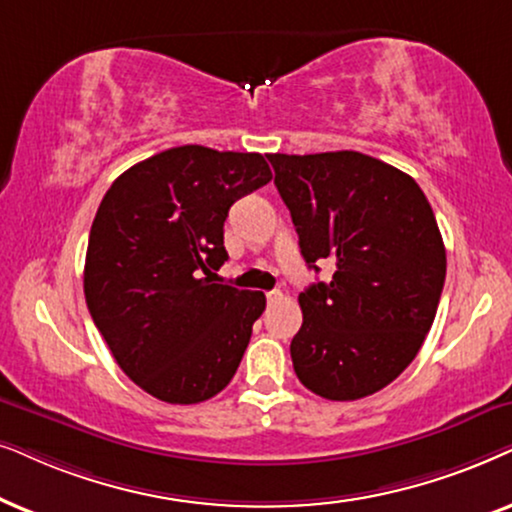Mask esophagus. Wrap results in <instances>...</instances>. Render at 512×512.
Masks as SVG:
<instances>
[{"mask_svg":"<svg viewBox=\"0 0 512 512\" xmlns=\"http://www.w3.org/2000/svg\"><path fill=\"white\" fill-rule=\"evenodd\" d=\"M283 299V292H278V290H271V292H267V302L269 304H278Z\"/></svg>","mask_w":512,"mask_h":512,"instance_id":"obj_1","label":"esophagus"}]
</instances>
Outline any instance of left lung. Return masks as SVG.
Returning a JSON list of instances; mask_svg holds the SVG:
<instances>
[{"mask_svg": "<svg viewBox=\"0 0 512 512\" xmlns=\"http://www.w3.org/2000/svg\"><path fill=\"white\" fill-rule=\"evenodd\" d=\"M269 161L306 264L335 267L330 283L299 292L292 367L325 400L377 393L412 363L438 311L447 255L431 203L403 170L349 149Z\"/></svg>", "mask_w": 512, "mask_h": 512, "instance_id": "1", "label": "left lung"}]
</instances>
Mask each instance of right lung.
Masks as SVG:
<instances>
[{
	"label": "right lung",
	"mask_w": 512,
	"mask_h": 512,
	"mask_svg": "<svg viewBox=\"0 0 512 512\" xmlns=\"http://www.w3.org/2000/svg\"><path fill=\"white\" fill-rule=\"evenodd\" d=\"M271 180L255 152L173 147L121 173L88 236L84 295L117 365L142 391L194 405L229 384L264 292L213 283L224 220Z\"/></svg>",
	"instance_id": "obj_1"
}]
</instances>
